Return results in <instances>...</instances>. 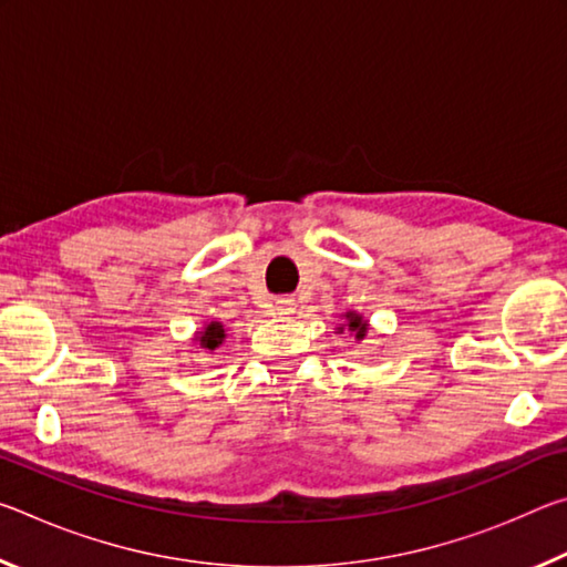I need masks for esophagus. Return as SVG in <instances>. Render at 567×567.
Wrapping results in <instances>:
<instances>
[{"mask_svg":"<svg viewBox=\"0 0 567 567\" xmlns=\"http://www.w3.org/2000/svg\"><path fill=\"white\" fill-rule=\"evenodd\" d=\"M295 297H277L275 300V310L277 315H292L295 312Z\"/></svg>","mask_w":567,"mask_h":567,"instance_id":"1","label":"esophagus"}]
</instances>
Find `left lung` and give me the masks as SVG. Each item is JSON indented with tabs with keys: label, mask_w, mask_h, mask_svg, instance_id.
<instances>
[{
	"label": "left lung",
	"mask_w": 567,
	"mask_h": 567,
	"mask_svg": "<svg viewBox=\"0 0 567 567\" xmlns=\"http://www.w3.org/2000/svg\"><path fill=\"white\" fill-rule=\"evenodd\" d=\"M344 324H340V332L348 328L350 332H354V340H364V334H368V320H362V315L358 312H344Z\"/></svg>",
	"instance_id": "obj_1"
}]
</instances>
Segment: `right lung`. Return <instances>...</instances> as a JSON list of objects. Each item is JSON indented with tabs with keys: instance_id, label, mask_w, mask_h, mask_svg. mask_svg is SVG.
Here are the masks:
<instances>
[{
	"instance_id": "add662e5",
	"label": "right lung",
	"mask_w": 567,
	"mask_h": 567,
	"mask_svg": "<svg viewBox=\"0 0 567 567\" xmlns=\"http://www.w3.org/2000/svg\"><path fill=\"white\" fill-rule=\"evenodd\" d=\"M225 338H227V334H225V324H223V322H217V320H213V322H207V324H205L203 332H197V334H195V342H197L199 348H203V350H209V352H213V350H217V348H219V344L225 342Z\"/></svg>"
}]
</instances>
